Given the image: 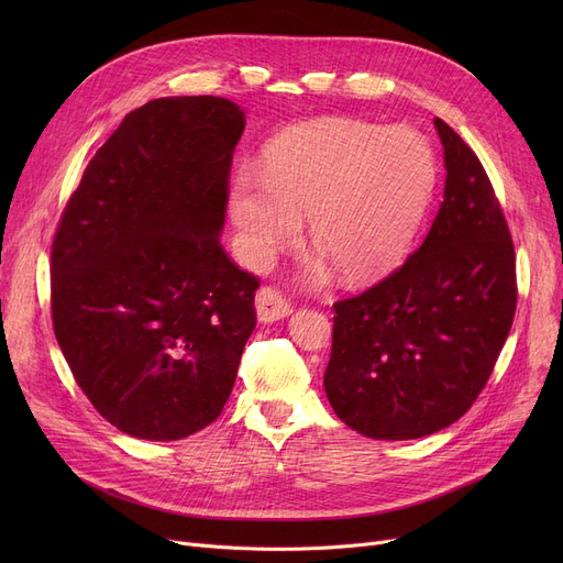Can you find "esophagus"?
I'll list each match as a JSON object with an SVG mask.
<instances>
[{
  "instance_id": "1",
  "label": "esophagus",
  "mask_w": 563,
  "mask_h": 563,
  "mask_svg": "<svg viewBox=\"0 0 563 563\" xmlns=\"http://www.w3.org/2000/svg\"><path fill=\"white\" fill-rule=\"evenodd\" d=\"M255 308L260 321H278L291 312V303L276 287H262L255 297Z\"/></svg>"
}]
</instances>
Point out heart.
Segmentation results:
<instances>
[{"instance_id":"obj_1","label":"heart","mask_w":563,"mask_h":563,"mask_svg":"<svg viewBox=\"0 0 563 563\" xmlns=\"http://www.w3.org/2000/svg\"><path fill=\"white\" fill-rule=\"evenodd\" d=\"M435 187L431 145L410 130L358 123H319L269 147L262 173L234 175L228 210L236 246L264 266L297 240L308 217L310 242L321 251L308 266L323 280L329 263L349 280H365L408 251Z\"/></svg>"}]
</instances>
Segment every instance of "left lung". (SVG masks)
Here are the masks:
<instances>
[{"label": "left lung", "mask_w": 563, "mask_h": 563, "mask_svg": "<svg viewBox=\"0 0 563 563\" xmlns=\"http://www.w3.org/2000/svg\"><path fill=\"white\" fill-rule=\"evenodd\" d=\"M445 200L422 246L390 276L338 301L323 388L335 416L374 440L454 424L475 404L511 331V232L472 147L435 118Z\"/></svg>", "instance_id": "1"}]
</instances>
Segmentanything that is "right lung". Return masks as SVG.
<instances>
[{"label": "right lung", "mask_w": 563, "mask_h": 563, "mask_svg": "<svg viewBox=\"0 0 563 563\" xmlns=\"http://www.w3.org/2000/svg\"><path fill=\"white\" fill-rule=\"evenodd\" d=\"M244 111L214 96L130 111L52 242V327L81 393L128 435L212 424L255 329L260 280L223 251Z\"/></svg>", "instance_id": "obj_1"}]
</instances>
